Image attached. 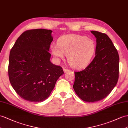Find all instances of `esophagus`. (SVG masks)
<instances>
[{
  "mask_svg": "<svg viewBox=\"0 0 128 128\" xmlns=\"http://www.w3.org/2000/svg\"><path fill=\"white\" fill-rule=\"evenodd\" d=\"M63 70H64V73H66V72H68V71L70 70H69L67 69V68H63Z\"/></svg>",
  "mask_w": 128,
  "mask_h": 128,
  "instance_id": "esophagus-1",
  "label": "esophagus"
}]
</instances>
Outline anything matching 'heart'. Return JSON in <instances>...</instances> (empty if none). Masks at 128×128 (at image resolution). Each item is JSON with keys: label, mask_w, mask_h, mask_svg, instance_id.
Returning a JSON list of instances; mask_svg holds the SVG:
<instances>
[{"label": "heart", "mask_w": 128, "mask_h": 128, "mask_svg": "<svg viewBox=\"0 0 128 128\" xmlns=\"http://www.w3.org/2000/svg\"><path fill=\"white\" fill-rule=\"evenodd\" d=\"M52 54L58 59H63L67 55L70 66L75 69H82L90 62L95 50L94 42L89 37L68 34L60 37L57 45L50 46Z\"/></svg>", "instance_id": "heart-1"}]
</instances>
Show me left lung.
<instances>
[{
	"label": "left lung",
	"mask_w": 128,
	"mask_h": 128,
	"mask_svg": "<svg viewBox=\"0 0 128 128\" xmlns=\"http://www.w3.org/2000/svg\"><path fill=\"white\" fill-rule=\"evenodd\" d=\"M96 38V56L85 69L75 73L73 88L82 100L96 102L110 94L119 78L120 58L117 50L108 36L91 32Z\"/></svg>",
	"instance_id": "8db88e82"
}]
</instances>
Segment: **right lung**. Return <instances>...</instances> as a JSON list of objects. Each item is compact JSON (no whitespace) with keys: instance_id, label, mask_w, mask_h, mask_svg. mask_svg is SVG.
Masks as SVG:
<instances>
[{"instance_id":"add662e5","label":"right lung","mask_w":128,"mask_h":128,"mask_svg":"<svg viewBox=\"0 0 128 128\" xmlns=\"http://www.w3.org/2000/svg\"><path fill=\"white\" fill-rule=\"evenodd\" d=\"M52 31L28 30L21 34L9 56L8 78L14 91L31 102L44 100L64 74L61 67L52 64L49 52Z\"/></svg>"}]
</instances>
